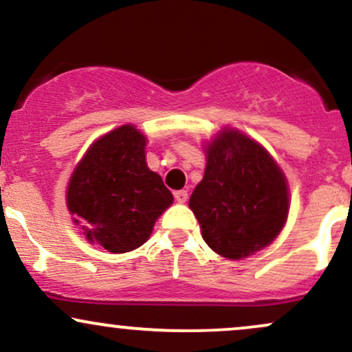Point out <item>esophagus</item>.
<instances>
[{
	"mask_svg": "<svg viewBox=\"0 0 352 352\" xmlns=\"http://www.w3.org/2000/svg\"><path fill=\"white\" fill-rule=\"evenodd\" d=\"M173 197H175V200L179 201V204H185L188 199V192L187 190H177V192L173 193Z\"/></svg>",
	"mask_w": 352,
	"mask_h": 352,
	"instance_id": "1",
	"label": "esophagus"
}]
</instances>
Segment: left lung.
<instances>
[{
	"instance_id": "8db88e82",
	"label": "left lung",
	"mask_w": 352,
	"mask_h": 352,
	"mask_svg": "<svg viewBox=\"0 0 352 352\" xmlns=\"http://www.w3.org/2000/svg\"><path fill=\"white\" fill-rule=\"evenodd\" d=\"M288 185L270 153L238 131L208 144L204 180L190 197L213 252L240 260L270 245L288 217Z\"/></svg>"
}]
</instances>
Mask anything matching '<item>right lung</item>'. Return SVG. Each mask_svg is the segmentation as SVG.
<instances>
[{
    "label": "right lung",
    "instance_id": "obj_1",
    "mask_svg": "<svg viewBox=\"0 0 352 352\" xmlns=\"http://www.w3.org/2000/svg\"><path fill=\"white\" fill-rule=\"evenodd\" d=\"M173 197L145 162V137L122 125L91 145L72 173L67 208L87 240L111 253L139 248Z\"/></svg>",
    "mask_w": 352,
    "mask_h": 352
}]
</instances>
